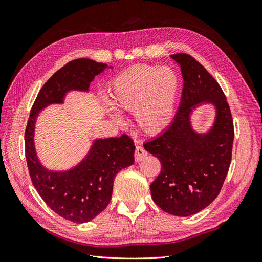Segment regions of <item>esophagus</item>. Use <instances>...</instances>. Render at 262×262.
Instances as JSON below:
<instances>
[{
	"instance_id": "1",
	"label": "esophagus",
	"mask_w": 262,
	"mask_h": 262,
	"mask_svg": "<svg viewBox=\"0 0 262 262\" xmlns=\"http://www.w3.org/2000/svg\"><path fill=\"white\" fill-rule=\"evenodd\" d=\"M146 155H147V152H146V150H145L143 147L140 146V145H138V146L136 147V152H134V158H136L137 162H140V161L143 160V158H144Z\"/></svg>"
}]
</instances>
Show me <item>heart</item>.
Here are the masks:
<instances>
[{"mask_svg":"<svg viewBox=\"0 0 262 262\" xmlns=\"http://www.w3.org/2000/svg\"><path fill=\"white\" fill-rule=\"evenodd\" d=\"M179 87V77L171 68L136 66L112 81L108 101L119 113L133 112L140 130L148 136H156L172 121ZM112 117L120 122V118L115 114Z\"/></svg>","mask_w":262,"mask_h":262,"instance_id":"1","label":"heart"}]
</instances>
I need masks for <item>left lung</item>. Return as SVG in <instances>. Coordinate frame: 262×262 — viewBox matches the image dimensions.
Returning a JSON list of instances; mask_svg holds the SVG:
<instances>
[{
    "mask_svg": "<svg viewBox=\"0 0 262 262\" xmlns=\"http://www.w3.org/2000/svg\"><path fill=\"white\" fill-rule=\"evenodd\" d=\"M170 57L180 67L184 89L173 121L144 148L157 157L162 170L150 184L153 201L176 216H190L205 209L219 195L231 165L234 124L226 97L213 76L189 54ZM212 103L216 118L204 134L196 133L191 114Z\"/></svg>",
    "mask_w": 262,
    "mask_h": 262,
    "instance_id": "obj_1",
    "label": "left lung"
}]
</instances>
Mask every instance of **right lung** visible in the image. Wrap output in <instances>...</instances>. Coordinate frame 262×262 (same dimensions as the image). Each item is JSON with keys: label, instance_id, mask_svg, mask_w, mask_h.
Listing matches in <instances>:
<instances>
[{"label": "right lung", "instance_id": "1", "mask_svg": "<svg viewBox=\"0 0 262 262\" xmlns=\"http://www.w3.org/2000/svg\"><path fill=\"white\" fill-rule=\"evenodd\" d=\"M107 68L105 63L77 59L57 71L39 92L25 131L26 161L33 185L53 212L74 223L89 222L107 208L115 177L134 163L136 146L126 134L96 139L73 168L49 170L39 161L35 148L36 120L47 106L63 104L69 92H89L95 76Z\"/></svg>", "mask_w": 262, "mask_h": 262}]
</instances>
